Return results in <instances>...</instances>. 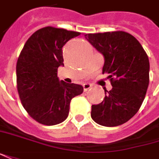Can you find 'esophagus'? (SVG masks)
I'll use <instances>...</instances> for the list:
<instances>
[{
	"instance_id": "1",
	"label": "esophagus",
	"mask_w": 159,
	"mask_h": 159,
	"mask_svg": "<svg viewBox=\"0 0 159 159\" xmlns=\"http://www.w3.org/2000/svg\"><path fill=\"white\" fill-rule=\"evenodd\" d=\"M92 86H91V84L89 83H84L83 84V88H84V91H87L88 89H90Z\"/></svg>"
}]
</instances>
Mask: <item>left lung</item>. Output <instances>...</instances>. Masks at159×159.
I'll use <instances>...</instances> for the list:
<instances>
[{
    "label": "left lung",
    "instance_id": "left-lung-1",
    "mask_svg": "<svg viewBox=\"0 0 159 159\" xmlns=\"http://www.w3.org/2000/svg\"><path fill=\"white\" fill-rule=\"evenodd\" d=\"M86 39L102 53V73H109L111 91L101 103L92 106L91 117L104 126L127 122L139 110L149 86L150 63L134 36L124 31L88 34Z\"/></svg>",
    "mask_w": 159,
    "mask_h": 159
}]
</instances>
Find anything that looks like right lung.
I'll use <instances>...</instances> for the list:
<instances>
[{
  "instance_id": "add662e5",
  "label": "right lung",
  "mask_w": 159,
  "mask_h": 159,
  "mask_svg": "<svg viewBox=\"0 0 159 159\" xmlns=\"http://www.w3.org/2000/svg\"><path fill=\"white\" fill-rule=\"evenodd\" d=\"M80 33L46 27L32 34L16 64L17 90L23 107L33 119L46 125L65 120L72 98L83 86L60 81L58 67L64 66L62 48Z\"/></svg>"
}]
</instances>
